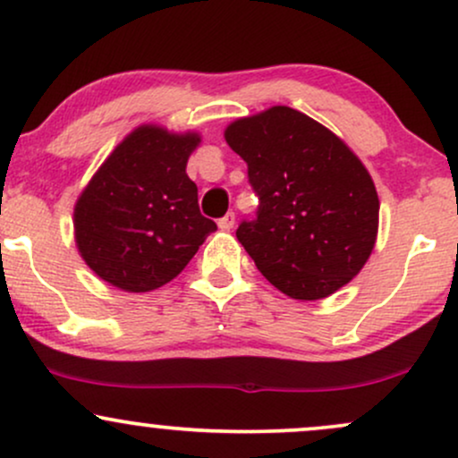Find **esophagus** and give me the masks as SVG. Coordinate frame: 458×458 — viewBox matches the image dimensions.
I'll list each match as a JSON object with an SVG mask.
<instances>
[{
  "instance_id": "obj_1",
  "label": "esophagus",
  "mask_w": 458,
  "mask_h": 458,
  "mask_svg": "<svg viewBox=\"0 0 458 458\" xmlns=\"http://www.w3.org/2000/svg\"><path fill=\"white\" fill-rule=\"evenodd\" d=\"M219 228L222 230H233V225H234V213H225L222 219H219Z\"/></svg>"
}]
</instances>
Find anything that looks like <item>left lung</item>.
Returning <instances> with one entry per match:
<instances>
[{"label": "left lung", "mask_w": 458, "mask_h": 458, "mask_svg": "<svg viewBox=\"0 0 458 458\" xmlns=\"http://www.w3.org/2000/svg\"><path fill=\"white\" fill-rule=\"evenodd\" d=\"M224 138L247 163L260 199L236 239L262 276L301 301L334 295L353 280L379 233V196L360 157L286 105L234 120Z\"/></svg>", "instance_id": "8db88e82"}]
</instances>
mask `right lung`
<instances>
[{"mask_svg":"<svg viewBox=\"0 0 458 458\" xmlns=\"http://www.w3.org/2000/svg\"><path fill=\"white\" fill-rule=\"evenodd\" d=\"M196 131L141 124L120 141L77 198L75 243L101 280L127 293L172 282L217 230L187 176Z\"/></svg>","mask_w":458,"mask_h":458,"instance_id":"obj_1","label":"right lung"}]
</instances>
